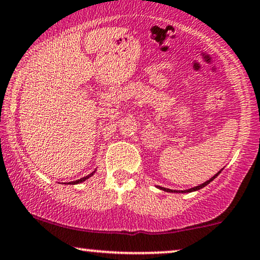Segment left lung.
I'll return each instance as SVG.
<instances>
[{"instance_id":"8db88e82","label":"left lung","mask_w":260,"mask_h":260,"mask_svg":"<svg viewBox=\"0 0 260 260\" xmlns=\"http://www.w3.org/2000/svg\"><path fill=\"white\" fill-rule=\"evenodd\" d=\"M221 172V171H220ZM220 172H218L217 174H215L214 177L211 178V179H209L208 181H205V183H203V184H201V185H198V186H196V187H192V188H190V190H185V191H173V190H170V188H165V187H160V188H162L164 191H167V192H192V191H196V190H200V188H202V187H204V186H207V185L210 183V181H212L215 179V178L217 177L218 174H220Z\"/></svg>"}]
</instances>
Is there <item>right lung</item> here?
Masks as SVG:
<instances>
[{"label":"right lung","mask_w":260,"mask_h":260,"mask_svg":"<svg viewBox=\"0 0 260 260\" xmlns=\"http://www.w3.org/2000/svg\"><path fill=\"white\" fill-rule=\"evenodd\" d=\"M93 173H94V172H93ZM93 173H90L89 175H87V177H83V178H81V179H77V180H75V181H72V183H70V184H79V183H82V181H85V180L88 179L89 177H92Z\"/></svg>","instance_id":"add662e5"}]
</instances>
